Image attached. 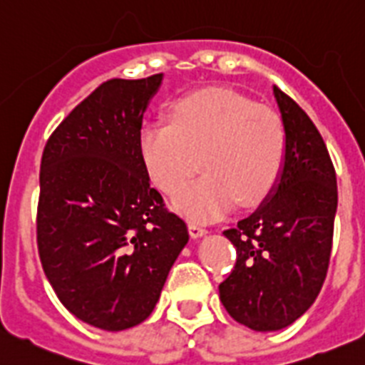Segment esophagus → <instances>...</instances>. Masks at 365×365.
<instances>
[{
	"mask_svg": "<svg viewBox=\"0 0 365 365\" xmlns=\"http://www.w3.org/2000/svg\"><path fill=\"white\" fill-rule=\"evenodd\" d=\"M205 232H207V230L203 229L202 225L194 223V221H190V223H189V234L192 237H200V236H203Z\"/></svg>",
	"mask_w": 365,
	"mask_h": 365,
	"instance_id": "esophagus-1",
	"label": "esophagus"
}]
</instances>
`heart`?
<instances>
[{
  "label": "heart",
  "mask_w": 365,
  "mask_h": 365,
  "mask_svg": "<svg viewBox=\"0 0 365 365\" xmlns=\"http://www.w3.org/2000/svg\"><path fill=\"white\" fill-rule=\"evenodd\" d=\"M171 124L144 122L138 149L145 171L176 209L200 221L217 220L240 200L252 207L275 189L286 158V131L275 111L227 88L182 95L169 110Z\"/></svg>",
  "instance_id": "obj_1"
}]
</instances>
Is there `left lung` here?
I'll return each mask as SVG.
<instances>
[{"label":"left lung","mask_w":365,"mask_h":365,"mask_svg":"<svg viewBox=\"0 0 365 365\" xmlns=\"http://www.w3.org/2000/svg\"><path fill=\"white\" fill-rule=\"evenodd\" d=\"M286 158L270 198L225 230L236 264L220 284L234 321L255 331L286 328L313 304L329 267L336 175L321 133L297 102L274 86Z\"/></svg>","instance_id":"obj_1"}]
</instances>
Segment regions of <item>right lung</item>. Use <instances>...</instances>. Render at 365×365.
I'll return each mask as SVG.
<instances>
[{"label":"right lung","mask_w":365,"mask_h":365,"mask_svg":"<svg viewBox=\"0 0 365 365\" xmlns=\"http://www.w3.org/2000/svg\"><path fill=\"white\" fill-rule=\"evenodd\" d=\"M160 83L162 73L102 83L53 129L41 158V264L64 308L106 331L151 315L189 241L185 221L151 187L138 149Z\"/></svg>","instance_id":"obj_1"}]
</instances>
